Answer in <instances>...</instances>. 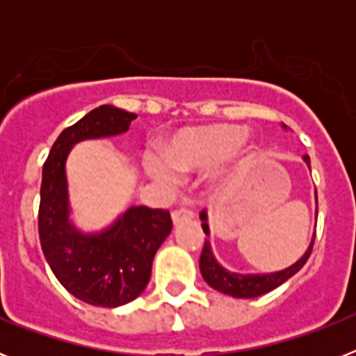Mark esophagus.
Returning <instances> with one entry per match:
<instances>
[{"label": "esophagus", "mask_w": 356, "mask_h": 356, "mask_svg": "<svg viewBox=\"0 0 356 356\" xmlns=\"http://www.w3.org/2000/svg\"><path fill=\"white\" fill-rule=\"evenodd\" d=\"M191 219H194L193 210L178 209L172 212V222H175V225H180V222H184V221H191Z\"/></svg>", "instance_id": "esophagus-1"}]
</instances>
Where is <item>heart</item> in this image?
<instances>
[{"label": "heart", "mask_w": 356, "mask_h": 356, "mask_svg": "<svg viewBox=\"0 0 356 356\" xmlns=\"http://www.w3.org/2000/svg\"><path fill=\"white\" fill-rule=\"evenodd\" d=\"M253 135L237 124H203L176 131L162 147V159L149 156L146 171L165 187H175L179 175L200 172L216 165L213 185H225L246 168L254 155Z\"/></svg>", "instance_id": "b5f03b06"}]
</instances>
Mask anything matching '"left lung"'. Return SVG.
<instances>
[{
  "label": "left lung",
  "mask_w": 356,
  "mask_h": 356,
  "mask_svg": "<svg viewBox=\"0 0 356 356\" xmlns=\"http://www.w3.org/2000/svg\"><path fill=\"white\" fill-rule=\"evenodd\" d=\"M284 128L287 127L284 124ZM303 160L308 168H310V156L305 155ZM200 219L201 226H203V232H205V235L209 237L210 228L209 222H207V219H209V217H207V210H203V212L200 213ZM314 241H316V234H314L312 242H310V246L305 251L303 257H301L296 264H292L291 267H287V269H282V271L276 273H266V275H241V273L228 271V269H225L221 264L217 262L216 257H213L212 253L210 241L205 238L203 251H201L200 257L201 276L205 278V282L210 287L222 292V294L234 296V298H257V296H262L266 294V292H271L273 289L280 287V285L284 284V282H287L291 276H294L296 273L300 271L301 267L307 264L310 253H312Z\"/></svg>",
  "instance_id": "1"
}]
</instances>
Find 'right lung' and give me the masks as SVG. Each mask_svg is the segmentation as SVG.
<instances>
[{
	"instance_id": "add662e5",
	"label": "right lung",
	"mask_w": 356,
	"mask_h": 356,
	"mask_svg": "<svg viewBox=\"0 0 356 356\" xmlns=\"http://www.w3.org/2000/svg\"><path fill=\"white\" fill-rule=\"evenodd\" d=\"M137 118L102 105L65 128L42 168L39 237L56 280L74 298L94 307L114 308L134 301L146 289L151 264L172 229L169 210L130 207L112 226L83 234L69 219L65 160L80 140L124 134Z\"/></svg>"
}]
</instances>
